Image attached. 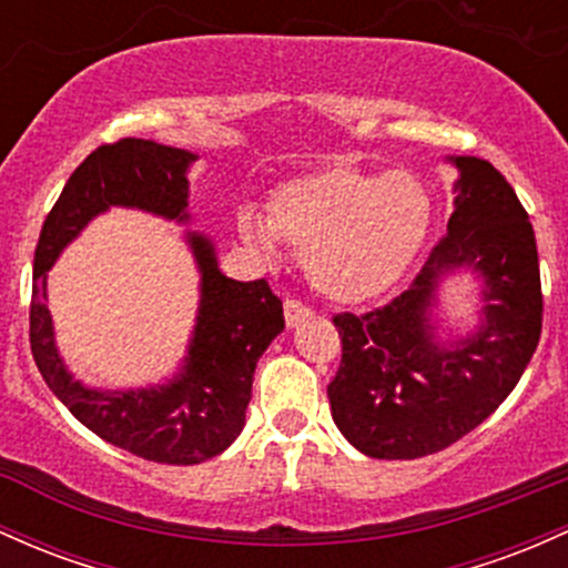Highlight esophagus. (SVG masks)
I'll return each instance as SVG.
<instances>
[{
	"label": "esophagus",
	"instance_id": "1",
	"mask_svg": "<svg viewBox=\"0 0 568 568\" xmlns=\"http://www.w3.org/2000/svg\"><path fill=\"white\" fill-rule=\"evenodd\" d=\"M311 316L308 305H303L301 301H286L284 303V322L286 327H297V324L305 322Z\"/></svg>",
	"mask_w": 568,
	"mask_h": 568
}]
</instances>
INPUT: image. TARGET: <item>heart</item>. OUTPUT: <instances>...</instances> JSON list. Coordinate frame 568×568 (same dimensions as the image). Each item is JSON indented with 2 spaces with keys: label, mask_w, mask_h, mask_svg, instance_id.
<instances>
[{
  "label": "heart",
  "mask_w": 568,
  "mask_h": 568,
  "mask_svg": "<svg viewBox=\"0 0 568 568\" xmlns=\"http://www.w3.org/2000/svg\"><path fill=\"white\" fill-rule=\"evenodd\" d=\"M432 203L410 171L386 174L346 163L324 165L282 184L267 220L241 212L239 233L265 263L278 241L305 254V276L322 297L356 305L384 295L422 252Z\"/></svg>",
  "instance_id": "b5f03b06"
}]
</instances>
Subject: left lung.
Masks as SVG:
<instances>
[{
	"mask_svg": "<svg viewBox=\"0 0 568 568\" xmlns=\"http://www.w3.org/2000/svg\"><path fill=\"white\" fill-rule=\"evenodd\" d=\"M458 171L448 233L399 297L365 316H335L343 356L327 386L341 435L373 458H418L483 424L520 381L541 333L534 227L488 161L445 158ZM469 275L474 322L436 316L442 286Z\"/></svg>",
	"mask_w": 568,
	"mask_h": 568,
	"instance_id": "1",
	"label": "left lung"
}]
</instances>
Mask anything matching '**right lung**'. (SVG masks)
<instances>
[{"label":"right lung","mask_w":568,"mask_h":568,"mask_svg":"<svg viewBox=\"0 0 568 568\" xmlns=\"http://www.w3.org/2000/svg\"><path fill=\"white\" fill-rule=\"evenodd\" d=\"M199 155L150 139H120L91 152L63 184L34 252L29 337L50 392L110 445L158 464H201L233 445L246 424L254 367L284 329L282 301L265 278L235 282L220 271L206 233L184 231L199 267V311L180 367L158 384L99 388L74 378L55 343L48 273L61 252L112 206L190 225V169Z\"/></svg>","instance_id":"right-lung-1"}]
</instances>
